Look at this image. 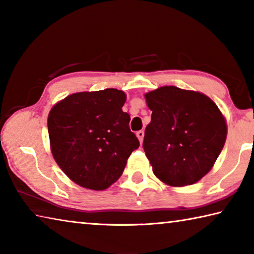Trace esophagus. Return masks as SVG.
<instances>
[{
    "label": "esophagus",
    "instance_id": "1",
    "mask_svg": "<svg viewBox=\"0 0 254 254\" xmlns=\"http://www.w3.org/2000/svg\"><path fill=\"white\" fill-rule=\"evenodd\" d=\"M136 136H137V139H139L140 143H142V141H143V136H144V132H143L142 130L137 131V132H136Z\"/></svg>",
    "mask_w": 254,
    "mask_h": 254
}]
</instances>
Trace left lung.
Masks as SVG:
<instances>
[{
	"mask_svg": "<svg viewBox=\"0 0 254 254\" xmlns=\"http://www.w3.org/2000/svg\"><path fill=\"white\" fill-rule=\"evenodd\" d=\"M152 111L143 149L153 174L170 186L198 182L212 169L226 140V123L204 94L163 86L145 94Z\"/></svg>",
	"mask_w": 254,
	"mask_h": 254,
	"instance_id": "left-lung-1",
	"label": "left lung"
}]
</instances>
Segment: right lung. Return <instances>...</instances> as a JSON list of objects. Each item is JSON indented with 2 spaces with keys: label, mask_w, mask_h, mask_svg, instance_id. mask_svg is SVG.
Wrapping results in <instances>:
<instances>
[{
  "label": "right lung",
  "mask_w": 254,
  "mask_h": 254,
  "mask_svg": "<svg viewBox=\"0 0 254 254\" xmlns=\"http://www.w3.org/2000/svg\"><path fill=\"white\" fill-rule=\"evenodd\" d=\"M126 94L115 88L81 92L57 103L48 117L56 162L81 187L103 190L121 177L140 142L122 111Z\"/></svg>",
  "instance_id": "right-lung-1"
}]
</instances>
